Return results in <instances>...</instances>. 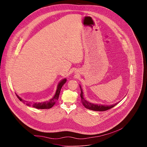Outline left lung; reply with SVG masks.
<instances>
[{"mask_svg": "<svg viewBox=\"0 0 147 147\" xmlns=\"http://www.w3.org/2000/svg\"><path fill=\"white\" fill-rule=\"evenodd\" d=\"M80 87L81 89L80 96L81 98V102L83 105V106L88 109L94 111H107V110H109V109L112 108L113 107H114L118 103H116L113 105H106L95 104V103H91V102L87 101L86 99H85L84 98L82 90V88L80 85Z\"/></svg>", "mask_w": 147, "mask_h": 147, "instance_id": "1", "label": "left lung"}]
</instances>
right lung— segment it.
I'll use <instances>...</instances> for the list:
<instances>
[{
    "label": "right lung",
    "instance_id": "1",
    "mask_svg": "<svg viewBox=\"0 0 147 147\" xmlns=\"http://www.w3.org/2000/svg\"><path fill=\"white\" fill-rule=\"evenodd\" d=\"M67 81V79L65 78L64 79L61 80L58 84V85L57 86V89L55 92V94L54 95V96L52 97V98H51L48 101H45V102H36V103H32L31 102H28V101H26L23 99H22L17 94H16L17 98L20 99V100L23 102L24 103H26V104L27 105V106L29 107H32L35 108L36 109H50L56 103V101L58 100L59 98V96L60 92V90L61 88L62 87V86H63L66 83Z\"/></svg>",
    "mask_w": 147,
    "mask_h": 147
}]
</instances>
